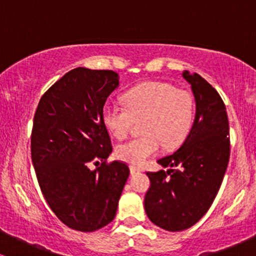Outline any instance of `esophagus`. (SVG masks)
Listing matches in <instances>:
<instances>
[{
    "instance_id": "esophagus-1",
    "label": "esophagus",
    "mask_w": 256,
    "mask_h": 256,
    "mask_svg": "<svg viewBox=\"0 0 256 256\" xmlns=\"http://www.w3.org/2000/svg\"><path fill=\"white\" fill-rule=\"evenodd\" d=\"M130 172L131 174H140L141 170L138 168V167H135V166H130Z\"/></svg>"
}]
</instances>
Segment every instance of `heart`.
<instances>
[{"label":"heart","mask_w":256,"mask_h":256,"mask_svg":"<svg viewBox=\"0 0 256 256\" xmlns=\"http://www.w3.org/2000/svg\"><path fill=\"white\" fill-rule=\"evenodd\" d=\"M126 106L108 102L102 112L105 128L114 138H126L135 120H141L144 135L118 144L116 157L132 166H142L164 144L174 147L187 138L194 120L192 95L170 82H146L128 90Z\"/></svg>","instance_id":"1"}]
</instances>
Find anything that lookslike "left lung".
<instances>
[{
	"label": "left lung",
	"mask_w": 256,
	"mask_h": 256,
	"mask_svg": "<svg viewBox=\"0 0 256 256\" xmlns=\"http://www.w3.org/2000/svg\"><path fill=\"white\" fill-rule=\"evenodd\" d=\"M182 76L194 96V121L180 148L157 161L170 168L147 172L151 186L144 197L150 220L168 232L190 228L207 213L230 156L228 115L220 95L200 74L184 70Z\"/></svg>",
	"instance_id": "1"
}]
</instances>
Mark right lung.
<instances>
[{
    "mask_svg": "<svg viewBox=\"0 0 256 256\" xmlns=\"http://www.w3.org/2000/svg\"><path fill=\"white\" fill-rule=\"evenodd\" d=\"M118 88L115 72L79 66L44 92L33 118L30 152L40 190L59 220L79 232L115 218L130 174L124 162L105 164L112 147L102 112ZM99 160L102 166L88 168Z\"/></svg>",
    "mask_w": 256,
    "mask_h": 256,
    "instance_id": "add662e5",
    "label": "right lung"
}]
</instances>
